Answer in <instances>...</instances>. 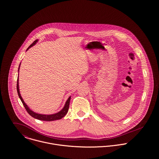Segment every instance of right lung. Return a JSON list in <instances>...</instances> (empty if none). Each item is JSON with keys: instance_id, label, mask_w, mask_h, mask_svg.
Instances as JSON below:
<instances>
[{"instance_id": "add662e5", "label": "right lung", "mask_w": 159, "mask_h": 159, "mask_svg": "<svg viewBox=\"0 0 159 159\" xmlns=\"http://www.w3.org/2000/svg\"><path fill=\"white\" fill-rule=\"evenodd\" d=\"M37 42V40H35L27 49V50L30 48L31 47H32L33 45H34L36 42ZM20 67V66H19ZM17 93L19 95V97L20 98V99L21 100L24 106L25 107V109H26L27 112L29 113V114L32 116V117L37 119L38 120H44V121H53V120H59L61 119H62V117H64L67 113L68 111H69V103H70V97H69V98L67 99L64 108L62 109V110H61L60 112H59L58 113H56L55 114H52V115H42V114H39L37 113L34 112L32 111H31L27 105L25 103L24 100L22 99L20 93V91H19V77H17Z\"/></svg>"}]
</instances>
